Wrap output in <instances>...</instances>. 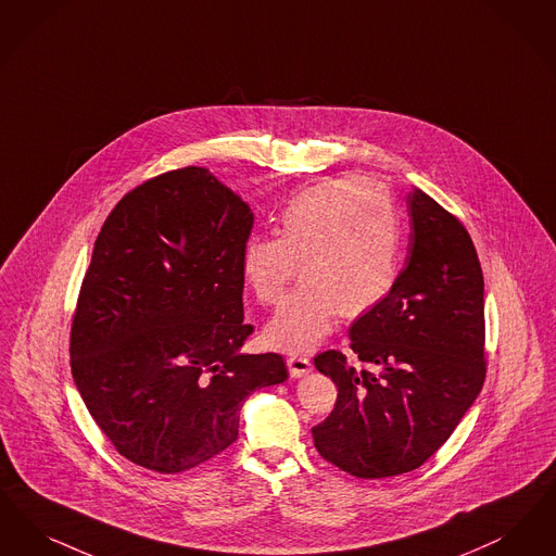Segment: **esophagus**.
I'll return each mask as SVG.
<instances>
[{"mask_svg":"<svg viewBox=\"0 0 556 556\" xmlns=\"http://www.w3.org/2000/svg\"><path fill=\"white\" fill-rule=\"evenodd\" d=\"M289 371L292 378H303L312 371V362L307 357H299V355H290L289 359Z\"/></svg>","mask_w":556,"mask_h":556,"instance_id":"esophagus-1","label":"esophagus"}]
</instances>
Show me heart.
<instances>
[{"label": "heart", "mask_w": 556, "mask_h": 556, "mask_svg": "<svg viewBox=\"0 0 556 556\" xmlns=\"http://www.w3.org/2000/svg\"><path fill=\"white\" fill-rule=\"evenodd\" d=\"M280 237H251L241 276L257 301L274 305L296 276L266 326L269 346L305 353L326 339L334 317H357L387 299L401 260L403 226L382 182L326 180L294 194L280 214Z\"/></svg>", "instance_id": "heart-1"}]
</instances>
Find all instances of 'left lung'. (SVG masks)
I'll return each mask as SVG.
<instances>
[{
    "label": "left lung",
    "instance_id": "1",
    "mask_svg": "<svg viewBox=\"0 0 556 556\" xmlns=\"http://www.w3.org/2000/svg\"><path fill=\"white\" fill-rule=\"evenodd\" d=\"M405 267L387 299L353 321L351 349L315 367L339 387L334 410L315 428L317 453L342 471L378 480L417 469L455 432L483 387V276L459 219L430 194H407Z\"/></svg>",
    "mask_w": 556,
    "mask_h": 556
}]
</instances>
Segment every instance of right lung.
I'll return each instance as SVG.
<instances>
[{
  "label": "right lung",
  "mask_w": 556,
  "mask_h": 556,
  "mask_svg": "<svg viewBox=\"0 0 556 556\" xmlns=\"http://www.w3.org/2000/svg\"><path fill=\"white\" fill-rule=\"evenodd\" d=\"M253 212L207 168L124 194L97 237L71 334L74 384L122 457L178 473L239 435L242 401L289 378L247 355L241 253Z\"/></svg>",
  "instance_id": "1"
}]
</instances>
